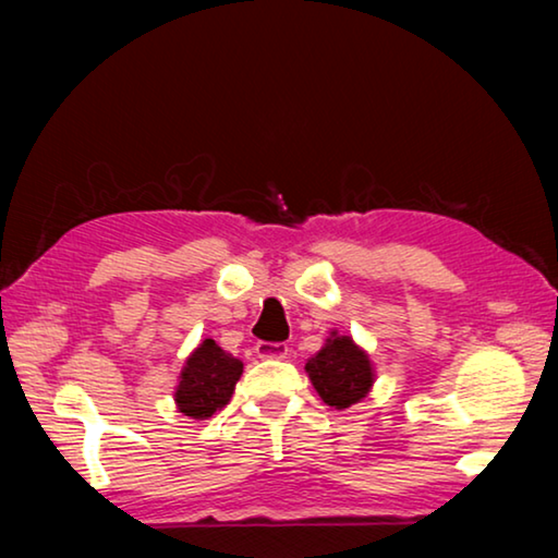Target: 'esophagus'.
<instances>
[{
  "label": "esophagus",
  "mask_w": 558,
  "mask_h": 558,
  "mask_svg": "<svg viewBox=\"0 0 558 558\" xmlns=\"http://www.w3.org/2000/svg\"><path fill=\"white\" fill-rule=\"evenodd\" d=\"M256 354L260 359H286L288 356V344L286 342H258Z\"/></svg>",
  "instance_id": "34e87169"
}]
</instances>
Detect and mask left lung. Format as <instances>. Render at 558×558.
<instances>
[{"label": "left lung", "instance_id": "8db88e82", "mask_svg": "<svg viewBox=\"0 0 558 558\" xmlns=\"http://www.w3.org/2000/svg\"><path fill=\"white\" fill-rule=\"evenodd\" d=\"M305 372L319 399L339 411L362 401L374 386L369 354L354 344L352 337L337 332L329 335L327 344L307 359Z\"/></svg>", "mask_w": 558, "mask_h": 558}]
</instances>
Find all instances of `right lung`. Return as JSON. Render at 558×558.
Here are the masks:
<instances>
[{"label": "right lung", "mask_w": 558, "mask_h": 558, "mask_svg": "<svg viewBox=\"0 0 558 558\" xmlns=\"http://www.w3.org/2000/svg\"><path fill=\"white\" fill-rule=\"evenodd\" d=\"M241 374V359L223 352L214 339H204L189 354L184 369L179 374V386L174 391L179 413L194 421L211 418L216 411H221L231 401Z\"/></svg>", "instance_id": "add662e5"}]
</instances>
